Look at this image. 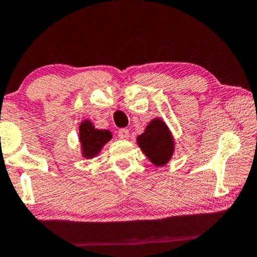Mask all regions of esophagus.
<instances>
[{
    "label": "esophagus",
    "instance_id": "34e87169",
    "mask_svg": "<svg viewBox=\"0 0 257 257\" xmlns=\"http://www.w3.org/2000/svg\"><path fill=\"white\" fill-rule=\"evenodd\" d=\"M117 136L120 137V139H122V140H127L128 137H129V130L128 129H120L117 132Z\"/></svg>",
    "mask_w": 257,
    "mask_h": 257
}]
</instances>
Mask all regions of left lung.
I'll return each instance as SVG.
<instances>
[{
	"label": "left lung",
	"mask_w": 257,
	"mask_h": 257,
	"mask_svg": "<svg viewBox=\"0 0 257 257\" xmlns=\"http://www.w3.org/2000/svg\"><path fill=\"white\" fill-rule=\"evenodd\" d=\"M137 144L155 166L168 164L175 153V139L165 122L160 117L149 122L144 133L137 136Z\"/></svg>",
	"instance_id": "left-lung-1"
}]
</instances>
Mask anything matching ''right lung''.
I'll list each match as a JSON object with an SVG mask.
<instances>
[{
	"label": "right lung",
	"instance_id": "add662e5",
	"mask_svg": "<svg viewBox=\"0 0 257 257\" xmlns=\"http://www.w3.org/2000/svg\"><path fill=\"white\" fill-rule=\"evenodd\" d=\"M109 130H101L94 127L93 122L84 120L79 125V141L81 146V155L86 160L96 157L104 144L111 140Z\"/></svg>",
	"mask_w": 257,
	"mask_h": 257
}]
</instances>
